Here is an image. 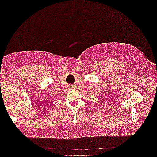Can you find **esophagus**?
Here are the masks:
<instances>
[{"mask_svg":"<svg viewBox=\"0 0 157 157\" xmlns=\"http://www.w3.org/2000/svg\"><path fill=\"white\" fill-rule=\"evenodd\" d=\"M74 85H69V88H70V89H73L74 88Z\"/></svg>","mask_w":157,"mask_h":157,"instance_id":"esophagus-1","label":"esophagus"}]
</instances>
